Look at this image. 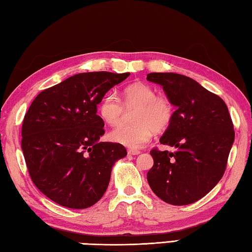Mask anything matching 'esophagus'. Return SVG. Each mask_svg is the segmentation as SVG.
<instances>
[{
	"label": "esophagus",
	"instance_id": "34e87169",
	"mask_svg": "<svg viewBox=\"0 0 252 252\" xmlns=\"http://www.w3.org/2000/svg\"><path fill=\"white\" fill-rule=\"evenodd\" d=\"M127 155L138 156V155H140V151L139 150H133V149H129V150H127Z\"/></svg>",
	"mask_w": 252,
	"mask_h": 252
}]
</instances>
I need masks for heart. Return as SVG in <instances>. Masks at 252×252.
Segmentation results:
<instances>
[{
	"label": "heart",
	"mask_w": 252,
	"mask_h": 252,
	"mask_svg": "<svg viewBox=\"0 0 252 252\" xmlns=\"http://www.w3.org/2000/svg\"><path fill=\"white\" fill-rule=\"evenodd\" d=\"M126 110H135L133 125L121 126L110 133L112 141L131 149L146 146L155 134L168 129L174 117V105L168 96L157 95L150 85L134 82L123 90V103L114 92H109L100 102L99 113L111 126L122 123Z\"/></svg>",
	"instance_id": "b5f03b06"
}]
</instances>
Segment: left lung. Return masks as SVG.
Returning a JSON list of instances; mask_svg holds the SVG:
<instances>
[{"label": "left lung", "instance_id": "obj_1", "mask_svg": "<svg viewBox=\"0 0 252 252\" xmlns=\"http://www.w3.org/2000/svg\"><path fill=\"white\" fill-rule=\"evenodd\" d=\"M172 101V123L160 138L176 152L153 149L149 186L158 197L173 206L203 198L222 178L234 131L224 101L197 81L177 73H149Z\"/></svg>", "mask_w": 252, "mask_h": 252}]
</instances>
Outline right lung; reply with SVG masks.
Here are the masks:
<instances>
[{
    "label": "right lung",
    "mask_w": 252,
    "mask_h": 252,
    "mask_svg": "<svg viewBox=\"0 0 252 252\" xmlns=\"http://www.w3.org/2000/svg\"><path fill=\"white\" fill-rule=\"evenodd\" d=\"M129 75L75 74L42 91L30 105L21 147L33 183L52 201L85 209L103 197L112 167L126 150L120 143L99 141L104 122L96 105Z\"/></svg>",
    "instance_id": "add662e5"
}]
</instances>
